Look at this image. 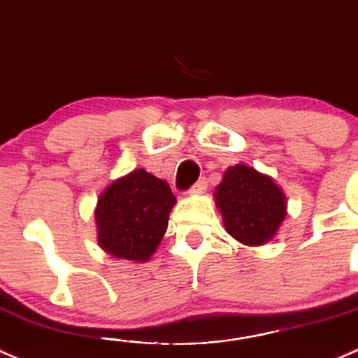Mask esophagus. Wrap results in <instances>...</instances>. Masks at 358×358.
<instances>
[{"mask_svg": "<svg viewBox=\"0 0 358 358\" xmlns=\"http://www.w3.org/2000/svg\"><path fill=\"white\" fill-rule=\"evenodd\" d=\"M206 189H208V182H206V178H201L197 183H195L194 187H192L190 194L192 195H201V194H204Z\"/></svg>", "mask_w": 358, "mask_h": 358, "instance_id": "obj_1", "label": "esophagus"}]
</instances>
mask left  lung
Returning <instances> with one entry per match:
<instances>
[{
	"label": "left lung",
	"instance_id": "1",
	"mask_svg": "<svg viewBox=\"0 0 358 358\" xmlns=\"http://www.w3.org/2000/svg\"><path fill=\"white\" fill-rule=\"evenodd\" d=\"M224 228L236 242L261 247L276 236L287 217V197L273 176L248 164L224 171L214 192Z\"/></svg>",
	"mask_w": 358,
	"mask_h": 358
}]
</instances>
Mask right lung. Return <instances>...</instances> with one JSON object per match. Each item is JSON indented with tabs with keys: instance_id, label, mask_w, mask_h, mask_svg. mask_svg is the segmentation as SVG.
Returning <instances> with one entry per match:
<instances>
[{
	"instance_id": "right-lung-1",
	"label": "right lung",
	"mask_w": 358,
	"mask_h": 358,
	"mask_svg": "<svg viewBox=\"0 0 358 358\" xmlns=\"http://www.w3.org/2000/svg\"><path fill=\"white\" fill-rule=\"evenodd\" d=\"M175 204L168 183L142 168L113 180L94 210L97 243L115 259L148 262L166 233Z\"/></svg>"
}]
</instances>
